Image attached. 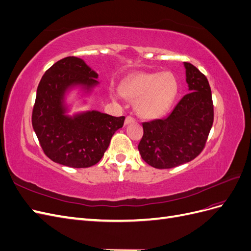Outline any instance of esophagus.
I'll list each match as a JSON object with an SVG mask.
<instances>
[{
  "mask_svg": "<svg viewBox=\"0 0 251 251\" xmlns=\"http://www.w3.org/2000/svg\"><path fill=\"white\" fill-rule=\"evenodd\" d=\"M132 123H135V118L130 116V115L126 116V120H125V125H128V124H132Z\"/></svg>",
  "mask_w": 251,
  "mask_h": 251,
  "instance_id": "34e87169",
  "label": "esophagus"
}]
</instances>
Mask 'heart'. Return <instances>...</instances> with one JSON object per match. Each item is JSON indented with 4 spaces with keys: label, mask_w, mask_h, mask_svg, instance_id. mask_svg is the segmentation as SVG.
<instances>
[{
    "label": "heart",
    "mask_w": 251,
    "mask_h": 251,
    "mask_svg": "<svg viewBox=\"0 0 251 251\" xmlns=\"http://www.w3.org/2000/svg\"><path fill=\"white\" fill-rule=\"evenodd\" d=\"M177 80L169 72L134 74L120 87V92L136 101V109L142 117L154 118L170 108L177 94Z\"/></svg>",
    "instance_id": "heart-1"
}]
</instances>
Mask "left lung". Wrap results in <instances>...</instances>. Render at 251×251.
<instances>
[{
  "instance_id": "left-lung-1",
  "label": "left lung",
  "mask_w": 251,
  "mask_h": 251,
  "mask_svg": "<svg viewBox=\"0 0 251 251\" xmlns=\"http://www.w3.org/2000/svg\"><path fill=\"white\" fill-rule=\"evenodd\" d=\"M189 92L168 116L142 123L138 144L141 158L155 169H173L192 161L203 151L214 123V103L208 80L184 63Z\"/></svg>"
}]
</instances>
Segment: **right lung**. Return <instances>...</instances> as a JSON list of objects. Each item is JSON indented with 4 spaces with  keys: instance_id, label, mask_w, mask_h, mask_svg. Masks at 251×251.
I'll list each match as a JSON object with an SVG mask.
<instances>
[{
    "instance_id": "right-lung-1",
    "label": "right lung",
    "mask_w": 251,
    "mask_h": 251,
    "mask_svg": "<svg viewBox=\"0 0 251 251\" xmlns=\"http://www.w3.org/2000/svg\"><path fill=\"white\" fill-rule=\"evenodd\" d=\"M98 74L81 58L68 56L45 72L36 90L32 126L41 147L52 161L73 169L90 168L102 158L112 136L123 127L125 116L98 111L66 115L68 89L95 87Z\"/></svg>"
}]
</instances>
